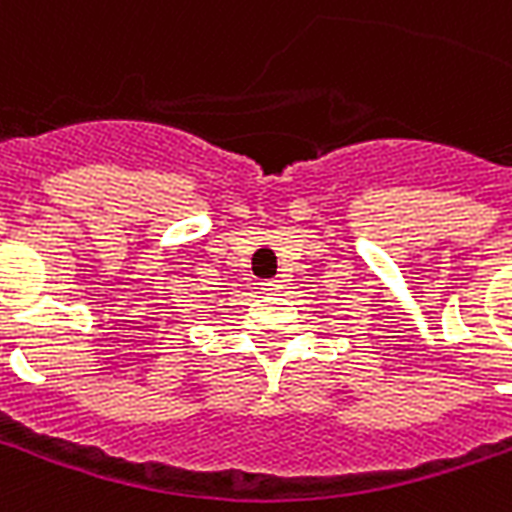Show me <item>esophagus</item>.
Wrapping results in <instances>:
<instances>
[{
    "label": "esophagus",
    "instance_id": "obj_1",
    "mask_svg": "<svg viewBox=\"0 0 512 512\" xmlns=\"http://www.w3.org/2000/svg\"><path fill=\"white\" fill-rule=\"evenodd\" d=\"M263 290H266L268 295H279L282 293V282H279V279H268V282H263Z\"/></svg>",
    "mask_w": 512,
    "mask_h": 512
}]
</instances>
